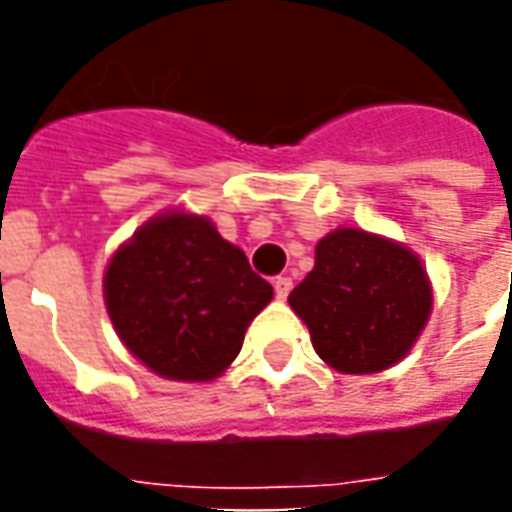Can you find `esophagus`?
Segmentation results:
<instances>
[{"mask_svg": "<svg viewBox=\"0 0 512 512\" xmlns=\"http://www.w3.org/2000/svg\"><path fill=\"white\" fill-rule=\"evenodd\" d=\"M290 288H293V279H290V277L274 279V293H277V299H288Z\"/></svg>", "mask_w": 512, "mask_h": 512, "instance_id": "esophagus-1", "label": "esophagus"}]
</instances>
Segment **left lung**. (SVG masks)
Wrapping results in <instances>:
<instances>
[{"label":"left lung","mask_w":512,"mask_h":512,"mask_svg":"<svg viewBox=\"0 0 512 512\" xmlns=\"http://www.w3.org/2000/svg\"><path fill=\"white\" fill-rule=\"evenodd\" d=\"M288 301L326 365L367 376L411 351L430 318L433 290L408 246L340 227L318 241L315 268Z\"/></svg>","instance_id":"8db88e82"}]
</instances>
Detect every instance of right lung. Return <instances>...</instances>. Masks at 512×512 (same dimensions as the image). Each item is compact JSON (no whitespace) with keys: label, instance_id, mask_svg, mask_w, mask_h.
Masks as SVG:
<instances>
[{"label":"right lung","instance_id":"1","mask_svg":"<svg viewBox=\"0 0 512 512\" xmlns=\"http://www.w3.org/2000/svg\"><path fill=\"white\" fill-rule=\"evenodd\" d=\"M274 288L224 241L211 219L164 211L117 249L104 274L117 337L156 376L213 381L230 367L246 326Z\"/></svg>","mask_w":512,"mask_h":512}]
</instances>
